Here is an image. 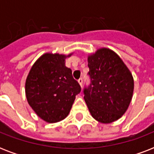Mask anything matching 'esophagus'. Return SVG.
<instances>
[{
	"mask_svg": "<svg viewBox=\"0 0 154 154\" xmlns=\"http://www.w3.org/2000/svg\"><path fill=\"white\" fill-rule=\"evenodd\" d=\"M78 83H79V85H81V87H82V83H83V80H82V78H80V79L78 80Z\"/></svg>",
	"mask_w": 154,
	"mask_h": 154,
	"instance_id": "esophagus-1",
	"label": "esophagus"
}]
</instances>
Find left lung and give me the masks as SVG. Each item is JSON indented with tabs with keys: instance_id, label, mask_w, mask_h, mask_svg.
<instances>
[{
	"instance_id": "obj_1",
	"label": "left lung",
	"mask_w": 154,
	"mask_h": 154,
	"mask_svg": "<svg viewBox=\"0 0 154 154\" xmlns=\"http://www.w3.org/2000/svg\"><path fill=\"white\" fill-rule=\"evenodd\" d=\"M91 84L84 89V99L92 117L109 124L126 112L134 89V77L122 58L107 48L88 56Z\"/></svg>"
}]
</instances>
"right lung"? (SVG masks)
<instances>
[{"instance_id": "1", "label": "right lung", "mask_w": 154, "mask_h": 154, "mask_svg": "<svg viewBox=\"0 0 154 154\" xmlns=\"http://www.w3.org/2000/svg\"><path fill=\"white\" fill-rule=\"evenodd\" d=\"M69 55L47 53L32 65L25 81V95L36 114L48 123L65 119L81 86L65 66Z\"/></svg>"}]
</instances>
